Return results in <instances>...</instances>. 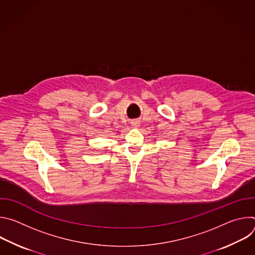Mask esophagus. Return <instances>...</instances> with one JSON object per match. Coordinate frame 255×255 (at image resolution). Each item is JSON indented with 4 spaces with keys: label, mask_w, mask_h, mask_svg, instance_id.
I'll return each mask as SVG.
<instances>
[{
    "label": "esophagus",
    "mask_w": 255,
    "mask_h": 255,
    "mask_svg": "<svg viewBox=\"0 0 255 255\" xmlns=\"http://www.w3.org/2000/svg\"><path fill=\"white\" fill-rule=\"evenodd\" d=\"M139 125V123L137 122V121H134V122H132V126H134V127H137Z\"/></svg>",
    "instance_id": "esophagus-1"
}]
</instances>
